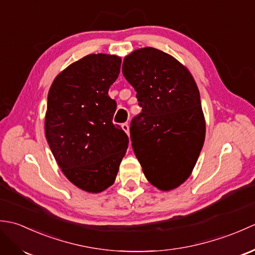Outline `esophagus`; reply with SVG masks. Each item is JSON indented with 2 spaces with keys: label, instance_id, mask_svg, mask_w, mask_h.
Segmentation results:
<instances>
[{
  "label": "esophagus",
  "instance_id": "esophagus-1",
  "mask_svg": "<svg viewBox=\"0 0 255 255\" xmlns=\"http://www.w3.org/2000/svg\"><path fill=\"white\" fill-rule=\"evenodd\" d=\"M122 128H123V130L129 136V125L127 123H125L122 125Z\"/></svg>",
  "mask_w": 255,
  "mask_h": 255
}]
</instances>
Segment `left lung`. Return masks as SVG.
Wrapping results in <instances>:
<instances>
[{
    "instance_id": "8db88e82",
    "label": "left lung",
    "mask_w": 255,
    "mask_h": 255,
    "mask_svg": "<svg viewBox=\"0 0 255 255\" xmlns=\"http://www.w3.org/2000/svg\"><path fill=\"white\" fill-rule=\"evenodd\" d=\"M123 74L142 107L131 123L133 152L147 180L172 191L191 176L205 141L197 84L183 63L152 47L125 57Z\"/></svg>"
}]
</instances>
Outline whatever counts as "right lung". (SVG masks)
<instances>
[{"mask_svg": "<svg viewBox=\"0 0 255 255\" xmlns=\"http://www.w3.org/2000/svg\"><path fill=\"white\" fill-rule=\"evenodd\" d=\"M121 63L116 55H88L62 70L48 92V144L64 176L88 193L113 185L128 148L127 134L113 124L117 105L108 96Z\"/></svg>", "mask_w": 255, "mask_h": 255, "instance_id": "1", "label": "right lung"}]
</instances>
